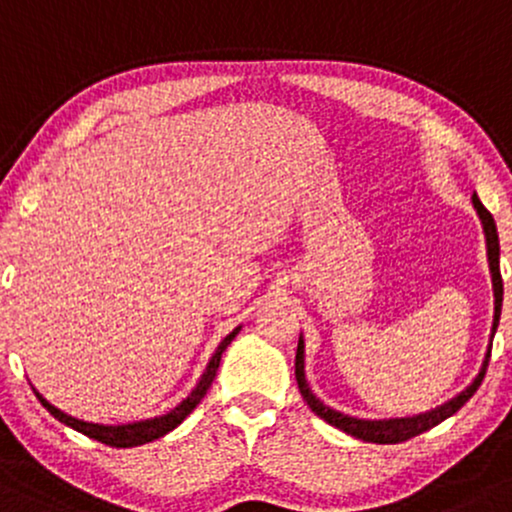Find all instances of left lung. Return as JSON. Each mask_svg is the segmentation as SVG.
<instances>
[{
	"label": "left lung",
	"instance_id": "left-lung-1",
	"mask_svg": "<svg viewBox=\"0 0 512 512\" xmlns=\"http://www.w3.org/2000/svg\"><path fill=\"white\" fill-rule=\"evenodd\" d=\"M472 203L476 212H479V220L484 225V234H486V254H488V268H491V283H493V329L491 336L498 329V319H501V304H503V278H501V246H498V232H496V222H493L491 212H488L481 200L476 198V193L472 195ZM488 358H491V346L486 350V358L481 363L479 375L474 377V382L469 384L464 392H459L455 399L445 401V404L438 406V409L426 411V413H418V416H406V418H384V421H365V418H353L346 416V413L331 409L326 406L324 401L317 399L309 389L307 377H304V341L300 336V343H297V355H295V377H297V387H300L302 399L307 401V406L317 413L319 418H324L326 423H331L333 428L343 430V433L353 435V438L363 440V442H377V445H396V442H404L416 438V435L426 433V430L435 428L438 423L450 418L452 413H457L472 399L476 389H479L481 380L486 375V367H488Z\"/></svg>",
	"mask_w": 512,
	"mask_h": 512
}]
</instances>
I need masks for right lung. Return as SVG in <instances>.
<instances>
[{"mask_svg":"<svg viewBox=\"0 0 512 512\" xmlns=\"http://www.w3.org/2000/svg\"><path fill=\"white\" fill-rule=\"evenodd\" d=\"M239 329H241V326H237V329L229 333V336L222 338V343H220V346H217L215 353H212L210 363H208V367H205L203 377H200L198 384H195L193 392L188 394L186 399H183L181 404L176 406V409H171L169 413H164V416L147 418V421H137V423H125V426H101V423H86V421H79V418L67 416L65 411L55 409V406L50 404L48 399H43V396H40L36 389H33V392H36L40 404H43L45 409L50 411V416H55L57 421L65 423V426H70L74 430H79V433H84L86 438L99 440V442H103V445H111V447H137V445H145V442H152V440L162 438V435L169 433V430H174L183 421V418H186L188 413H191L195 406L200 404V399H203V396L208 394L210 384H212V380H215L217 367H220V360H222V353H225L229 343L234 341V336H237Z\"/></svg>","mask_w":512,"mask_h":512,"instance_id":"add662e5","label":"right lung"}]
</instances>
